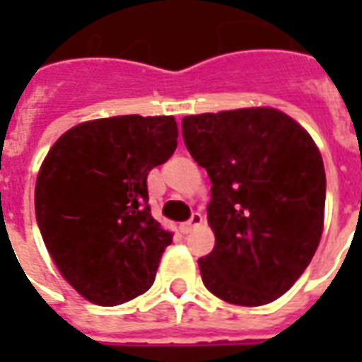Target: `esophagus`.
Here are the masks:
<instances>
[{
	"mask_svg": "<svg viewBox=\"0 0 362 362\" xmlns=\"http://www.w3.org/2000/svg\"><path fill=\"white\" fill-rule=\"evenodd\" d=\"M201 223H203V216L199 214V212H193L192 218H189V220L184 221V223H182V226H180V231L184 233V235H187V233H192L193 229H195V227L201 226Z\"/></svg>",
	"mask_w": 362,
	"mask_h": 362,
	"instance_id": "34e87169",
	"label": "esophagus"
}]
</instances>
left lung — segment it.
Wrapping results in <instances>:
<instances>
[{
	"instance_id": "left-lung-1",
	"label": "left lung",
	"mask_w": 362,
	"mask_h": 362,
	"mask_svg": "<svg viewBox=\"0 0 362 362\" xmlns=\"http://www.w3.org/2000/svg\"><path fill=\"white\" fill-rule=\"evenodd\" d=\"M187 152L212 182L214 250L199 259L210 293L238 306L281 297L314 257L325 169L312 136L276 109L186 116Z\"/></svg>"
}]
</instances>
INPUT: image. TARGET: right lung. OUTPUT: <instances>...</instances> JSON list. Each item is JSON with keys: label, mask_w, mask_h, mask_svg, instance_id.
I'll use <instances>...</instances> for the list:
<instances>
[{"label": "right lung", "mask_w": 362, "mask_h": 362, "mask_svg": "<svg viewBox=\"0 0 362 362\" xmlns=\"http://www.w3.org/2000/svg\"><path fill=\"white\" fill-rule=\"evenodd\" d=\"M173 116H112L59 136L35 184L37 226L82 297L116 306L146 293L173 235L152 218L148 173L175 153Z\"/></svg>", "instance_id": "add662e5"}]
</instances>
